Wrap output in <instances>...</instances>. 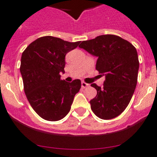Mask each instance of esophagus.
Wrapping results in <instances>:
<instances>
[{"instance_id":"esophagus-1","label":"esophagus","mask_w":157,"mask_h":157,"mask_svg":"<svg viewBox=\"0 0 157 157\" xmlns=\"http://www.w3.org/2000/svg\"><path fill=\"white\" fill-rule=\"evenodd\" d=\"M89 86H90L89 84L86 83V82H84V81L81 82V87H82V88H86V87H89Z\"/></svg>"}]
</instances>
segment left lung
Segmentation results:
<instances>
[{
    "label": "left lung",
    "mask_w": 157,
    "mask_h": 157,
    "mask_svg": "<svg viewBox=\"0 0 157 157\" xmlns=\"http://www.w3.org/2000/svg\"><path fill=\"white\" fill-rule=\"evenodd\" d=\"M81 49L98 58L96 70L105 76L103 87L96 84L97 95L91 99V109L103 120L113 119L124 112L136 88L139 62L131 43L115 35L98 36L85 40Z\"/></svg>",
    "instance_id": "obj_1"
}]
</instances>
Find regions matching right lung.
Returning a JSON list of instances; mask_svg holds the SVG:
<instances>
[{
	"label": "right lung",
	"instance_id": "right-lung-1",
	"mask_svg": "<svg viewBox=\"0 0 157 157\" xmlns=\"http://www.w3.org/2000/svg\"><path fill=\"white\" fill-rule=\"evenodd\" d=\"M79 44L47 36L31 43L22 54L24 92L34 111L46 121H57L66 117L81 89L80 80L67 82L60 76L65 72L66 54Z\"/></svg>",
	"mask_w": 157,
	"mask_h": 157
}]
</instances>
